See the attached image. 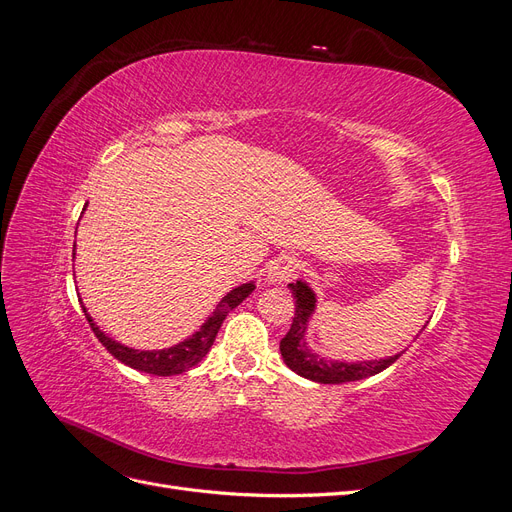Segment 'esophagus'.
I'll return each mask as SVG.
<instances>
[{"label": "esophagus", "mask_w": 512, "mask_h": 512, "mask_svg": "<svg viewBox=\"0 0 512 512\" xmlns=\"http://www.w3.org/2000/svg\"><path fill=\"white\" fill-rule=\"evenodd\" d=\"M297 269H299V260H297V258L288 256V254H280L275 260L269 262V267H267V282L280 286V284L288 282Z\"/></svg>", "instance_id": "34e87169"}]
</instances>
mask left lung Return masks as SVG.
Masks as SVG:
<instances>
[{"label": "left lung", "mask_w": 512, "mask_h": 512, "mask_svg": "<svg viewBox=\"0 0 512 512\" xmlns=\"http://www.w3.org/2000/svg\"><path fill=\"white\" fill-rule=\"evenodd\" d=\"M288 288L297 303H294V318L290 324V331L280 342V352H282L284 363L294 371V374L320 384H344V382H354V380H363V378L380 374V371L393 365L399 356L406 352L401 350L391 356H384V359H369V361L331 359V356L316 352L307 344V331H309V320H312L316 314L318 294L305 280L292 282L288 284ZM425 327L427 324H423V329ZM423 329L416 335H421Z\"/></svg>", "instance_id": "obj_1"}]
</instances>
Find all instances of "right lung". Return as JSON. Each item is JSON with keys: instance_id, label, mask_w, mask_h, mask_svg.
I'll return each mask as SVG.
<instances>
[{"instance_id": "right-lung-1", "label": "right lung", "mask_w": 512, "mask_h": 512, "mask_svg": "<svg viewBox=\"0 0 512 512\" xmlns=\"http://www.w3.org/2000/svg\"><path fill=\"white\" fill-rule=\"evenodd\" d=\"M74 250H76V245H74ZM74 256L76 254H72V258ZM254 288H256L254 282H245L241 286L232 288L226 294V297H222L218 307L213 309V314L203 324H200L198 331H194L190 337L181 339L179 344L162 348V350H136V348H130L126 344H119L117 339H113L111 335H106L98 327V324L94 322V318L89 316L83 301H81V307H83V312H85V318L89 322L91 331L96 333V337L100 339V344L108 352H111L117 361H121L123 365H128L132 369L143 371V374L177 376V374H183V371L192 369L196 363L203 361V356L211 350V346L215 342V335H218L224 318L230 314V309H235L239 303H243L247 297H250V294L254 292Z\"/></svg>"}]
</instances>
